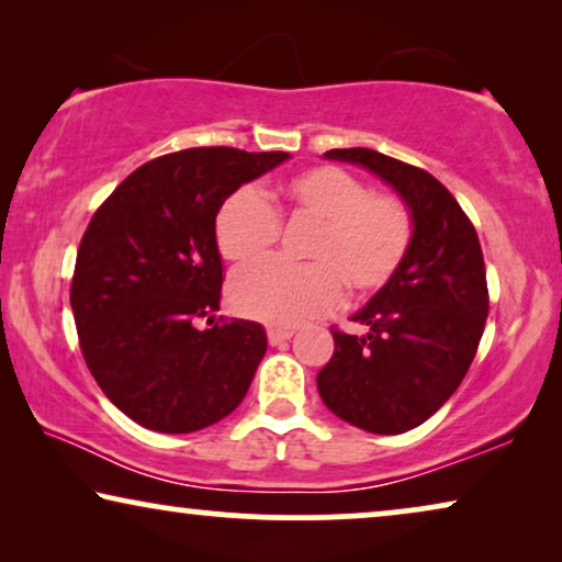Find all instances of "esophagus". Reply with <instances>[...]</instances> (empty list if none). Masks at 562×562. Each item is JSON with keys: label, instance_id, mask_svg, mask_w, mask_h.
<instances>
[{"label": "esophagus", "instance_id": "34e87169", "mask_svg": "<svg viewBox=\"0 0 562 562\" xmlns=\"http://www.w3.org/2000/svg\"><path fill=\"white\" fill-rule=\"evenodd\" d=\"M291 335H294V329L291 327H268V342L271 345H281L291 340Z\"/></svg>", "mask_w": 562, "mask_h": 562}]
</instances>
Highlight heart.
Wrapping results in <instances>:
<instances>
[{"label":"heart","mask_w":562,"mask_h":562,"mask_svg":"<svg viewBox=\"0 0 562 562\" xmlns=\"http://www.w3.org/2000/svg\"><path fill=\"white\" fill-rule=\"evenodd\" d=\"M281 210L310 220L304 245L310 263L260 260L229 281V304L243 317L273 327H296L342 302V283L368 296L389 286L414 240V217L394 194L368 191L358 176L337 166H314L281 187ZM279 212L245 187L225 199L214 220L217 248L227 260H252L279 240Z\"/></svg>","instance_id":"heart-1"}]
</instances>
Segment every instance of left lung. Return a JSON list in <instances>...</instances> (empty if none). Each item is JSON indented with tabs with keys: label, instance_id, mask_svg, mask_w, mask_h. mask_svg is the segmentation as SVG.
<instances>
[{
	"label": "left lung",
	"instance_id": "obj_1",
	"mask_svg": "<svg viewBox=\"0 0 562 562\" xmlns=\"http://www.w3.org/2000/svg\"><path fill=\"white\" fill-rule=\"evenodd\" d=\"M325 158L375 173L414 217L404 266L350 317L366 335L333 329L335 352L317 373L329 412L366 432L402 435L456 394L479 350L488 317L481 243L456 196L422 168L368 148Z\"/></svg>",
	"mask_w": 562,
	"mask_h": 562
}]
</instances>
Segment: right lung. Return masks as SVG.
<instances>
[{
    "label": "right lung",
    "mask_w": 562,
    "mask_h": 562,
    "mask_svg": "<svg viewBox=\"0 0 562 562\" xmlns=\"http://www.w3.org/2000/svg\"><path fill=\"white\" fill-rule=\"evenodd\" d=\"M289 153L189 148L137 168L81 237L71 310L81 352L106 398L166 435L225 419L266 356V329L212 319L222 296L220 206Z\"/></svg>",
    "instance_id": "add662e5"
}]
</instances>
